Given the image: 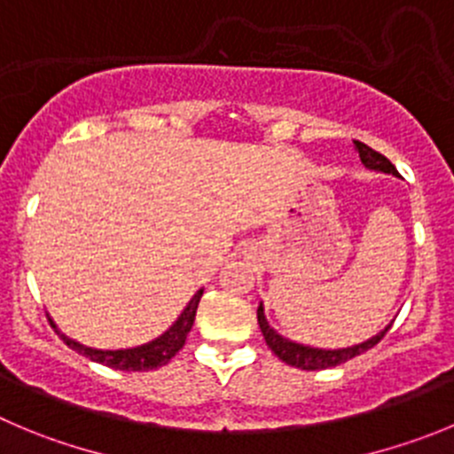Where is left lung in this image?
<instances>
[{
	"mask_svg": "<svg viewBox=\"0 0 454 454\" xmlns=\"http://www.w3.org/2000/svg\"><path fill=\"white\" fill-rule=\"evenodd\" d=\"M354 145H356V152H358V156H361V160L365 163V168L379 169V172H387V175H399V172H396V168L389 163V159H385L383 154H379L376 150H372L370 145H365V143H361V141H354ZM257 323H260L262 336H264L266 345L270 347V351L278 356L279 361L286 363V365H291V367L307 370V372L327 370V367H336V365H342V363L351 361L354 356L363 354V351H367V349H372L374 345H379L380 338H383L385 333H387V329L392 327V325H389V327H385L383 332L376 333V336L370 338V340L361 342V345L347 347V349H316V347H304V345H298V342L286 340V338L279 336L273 327H269V323H266V316H264V307H262V304L257 307Z\"/></svg>",
	"mask_w": 454,
	"mask_h": 454,
	"instance_id": "1",
	"label": "left lung"
}]
</instances>
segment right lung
Here are the masks:
<instances>
[{"mask_svg": "<svg viewBox=\"0 0 454 454\" xmlns=\"http://www.w3.org/2000/svg\"><path fill=\"white\" fill-rule=\"evenodd\" d=\"M203 289L194 294V298L190 300L188 307L184 309V313L179 316L172 327L159 336L156 340L147 342V345L134 347V349H116V351H103V349H91V347H84L80 342L71 340L62 333V340L75 349L78 354L87 356L91 361L100 363V365H107L112 370H122V372H147V370H156L160 365H168L172 358L176 356V351L184 349L185 338H188L190 329L194 325V316H197V307L199 300H201ZM60 333V332H58Z\"/></svg>", "mask_w": 454, "mask_h": 454, "instance_id": "obj_1", "label": "right lung"}]
</instances>
